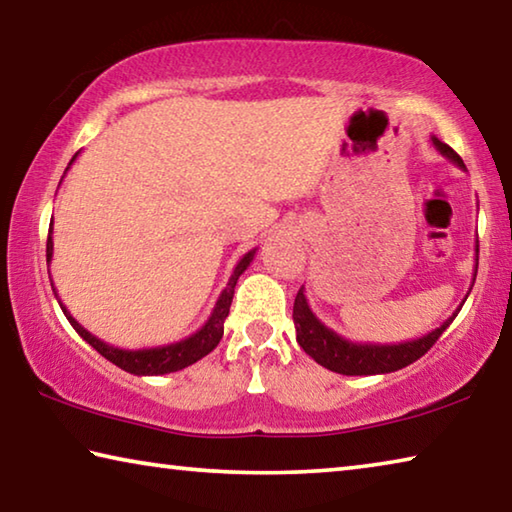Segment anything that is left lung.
Here are the masks:
<instances>
[{"label":"left lung","instance_id":"obj_1","mask_svg":"<svg viewBox=\"0 0 512 512\" xmlns=\"http://www.w3.org/2000/svg\"><path fill=\"white\" fill-rule=\"evenodd\" d=\"M432 143L445 159H450L454 165L466 167L461 161V156L452 150L450 145L441 143L439 138L432 136ZM475 266H479V241L475 246ZM475 275H472V284H475ZM468 297V295H466ZM463 297V302H466ZM454 311L441 327H436L432 333L407 342H398V345H369V342H351L342 338L340 333L329 329L327 324L320 322L318 315L311 311L309 300L304 295V286L295 295L293 304V322L297 333V345H300L309 356L318 362V365L327 367L336 374L342 376H374V374H392V371L403 369L412 365L421 356H425L436 340L441 338V333L450 327L452 320L457 318Z\"/></svg>","mask_w":512,"mask_h":512}]
</instances>
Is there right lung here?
<instances>
[{
    "label": "right lung",
    "mask_w": 512,
    "mask_h": 512,
    "mask_svg": "<svg viewBox=\"0 0 512 512\" xmlns=\"http://www.w3.org/2000/svg\"><path fill=\"white\" fill-rule=\"evenodd\" d=\"M76 159H78V154L73 156L71 163ZM71 163H69V167H71ZM69 167H67V170H69ZM67 170H64V174H67ZM255 253H257V248L250 250V253H246L244 257L239 259L235 271H232L226 288L221 291L215 309H212L206 324H203V327L197 333H192V336L183 338L179 342H170V345H163V347L120 349V347L109 345V342L96 338L94 333H89L76 318H73V315L67 311V306L62 304L55 288H53V293H55V297H58L60 309H62L64 315H67L71 327L76 329L78 336L85 342H89V345L94 347L100 353V356H105L109 362H114L116 367L125 369L134 376H163V374H172V371H179V369L194 365V362L201 360L203 356H208V353L219 345L221 336H224V322H226L228 313H230L232 293H235L237 280H239V275L250 266V262H253ZM51 259H53V221H51L49 239H46V264H51ZM51 286H53V282H51Z\"/></svg>",
    "instance_id": "obj_1"
}]
</instances>
